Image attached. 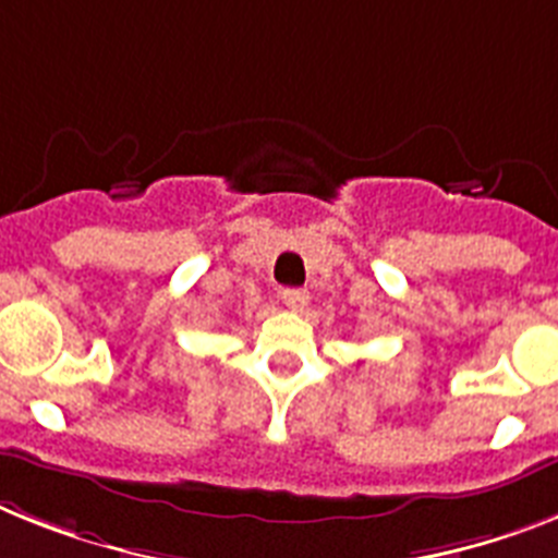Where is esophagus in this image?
<instances>
[{
    "label": "esophagus",
    "mask_w": 558,
    "mask_h": 558,
    "mask_svg": "<svg viewBox=\"0 0 558 558\" xmlns=\"http://www.w3.org/2000/svg\"><path fill=\"white\" fill-rule=\"evenodd\" d=\"M280 298H283V303H287L292 312H303V308L308 306L306 289H283V292H280Z\"/></svg>",
    "instance_id": "34e87169"
}]
</instances>
